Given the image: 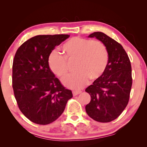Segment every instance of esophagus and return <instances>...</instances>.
<instances>
[{"label":"esophagus","instance_id":"34e87169","mask_svg":"<svg viewBox=\"0 0 147 147\" xmlns=\"http://www.w3.org/2000/svg\"><path fill=\"white\" fill-rule=\"evenodd\" d=\"M82 92L81 91H73L72 92V93H73V96H77V95H78V94H80Z\"/></svg>","mask_w":147,"mask_h":147}]
</instances>
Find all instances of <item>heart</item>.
I'll list each match as a JSON object with an SVG mask.
<instances>
[{"label":"heart","mask_w":147,"mask_h":147,"mask_svg":"<svg viewBox=\"0 0 147 147\" xmlns=\"http://www.w3.org/2000/svg\"><path fill=\"white\" fill-rule=\"evenodd\" d=\"M64 57L56 50L49 56L48 64L53 74L60 78L69 72V63L75 61L77 72L64 78V85L75 90L83 88L92 79H97L104 74L109 60L108 49L105 44L96 40L74 37L63 46Z\"/></svg>","instance_id":"b5f03b06"}]
</instances>
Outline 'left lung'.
Wrapping results in <instances>:
<instances>
[{
	"instance_id": "8db88e82",
	"label": "left lung",
	"mask_w": 147,
	"mask_h": 147,
	"mask_svg": "<svg viewBox=\"0 0 147 147\" xmlns=\"http://www.w3.org/2000/svg\"><path fill=\"white\" fill-rule=\"evenodd\" d=\"M88 37H96L105 44L109 60L104 74L85 90L91 96L86 112L96 121L108 123L121 114L129 100L132 84L131 62L121 44L104 33L96 32Z\"/></svg>"
}]
</instances>
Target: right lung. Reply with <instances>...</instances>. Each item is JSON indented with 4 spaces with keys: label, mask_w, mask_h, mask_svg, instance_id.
Segmentation results:
<instances>
[{
    "label": "right lung",
    "mask_w": 147,
    "mask_h": 147,
    "mask_svg": "<svg viewBox=\"0 0 147 147\" xmlns=\"http://www.w3.org/2000/svg\"><path fill=\"white\" fill-rule=\"evenodd\" d=\"M67 34L40 35L18 49L12 67V86L18 106L32 122L45 125L63 113L72 92L65 89L49 67L48 58Z\"/></svg>",
    "instance_id": "add662e5"
}]
</instances>
